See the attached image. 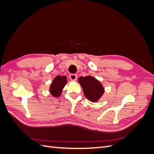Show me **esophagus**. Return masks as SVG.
I'll use <instances>...</instances> for the list:
<instances>
[{
    "mask_svg": "<svg viewBox=\"0 0 154 154\" xmlns=\"http://www.w3.org/2000/svg\"><path fill=\"white\" fill-rule=\"evenodd\" d=\"M69 78L71 79V80L75 81L77 79V74H71L69 75Z\"/></svg>",
    "mask_w": 154,
    "mask_h": 154,
    "instance_id": "esophagus-1",
    "label": "esophagus"
}]
</instances>
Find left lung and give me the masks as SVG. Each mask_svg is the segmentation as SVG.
I'll return each instance as SVG.
<instances>
[{
  "label": "left lung",
  "mask_w": 154,
  "mask_h": 154,
  "mask_svg": "<svg viewBox=\"0 0 154 154\" xmlns=\"http://www.w3.org/2000/svg\"><path fill=\"white\" fill-rule=\"evenodd\" d=\"M78 82L82 86L85 96L92 102H97L104 93V88L101 83L94 77L87 76L80 77Z\"/></svg>",
  "instance_id": "obj_1"
}]
</instances>
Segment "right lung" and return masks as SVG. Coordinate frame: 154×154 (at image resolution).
<instances>
[{
  "label": "right lung",
  "instance_id": "add662e5",
  "mask_svg": "<svg viewBox=\"0 0 154 154\" xmlns=\"http://www.w3.org/2000/svg\"><path fill=\"white\" fill-rule=\"evenodd\" d=\"M67 83L66 76H57L54 78L49 87V92L54 97H59L62 94V89Z\"/></svg>",
  "mask_w": 154,
  "mask_h": 154
}]
</instances>
